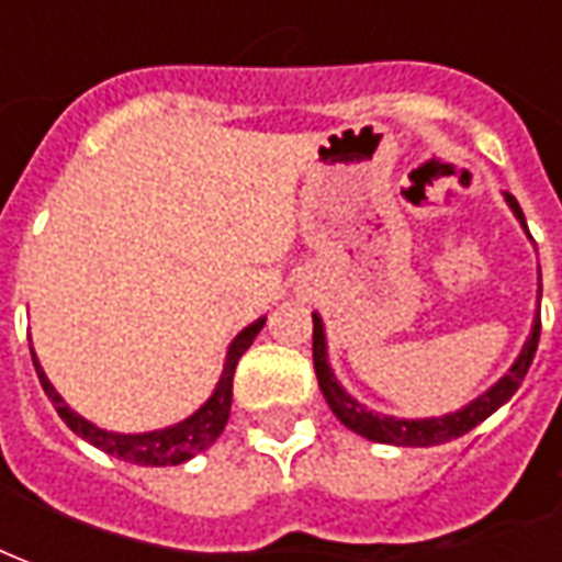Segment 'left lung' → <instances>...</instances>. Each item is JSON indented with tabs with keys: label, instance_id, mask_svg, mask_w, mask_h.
<instances>
[{
	"label": "left lung",
	"instance_id": "8db88e82",
	"mask_svg": "<svg viewBox=\"0 0 562 562\" xmlns=\"http://www.w3.org/2000/svg\"><path fill=\"white\" fill-rule=\"evenodd\" d=\"M506 196V203L515 212V218L521 221V227L527 231V221H524V212L518 206V200L512 194ZM530 236V231H527ZM533 239V236H530ZM539 296H542V276H539ZM539 331H542V321L536 314L533 329H530V338L521 347V353L515 359V366L499 376L497 383L482 392L479 398H473L467 407L454 413H446V416H431V419H395V416H383V413L368 411L366 404H359L353 395H347V389L335 380L329 368V353H326V331H323L321 314H314V371H317V383H321V392L326 404L331 407V413L338 419L356 431L359 437H368L374 443H389V446H440L449 443L454 437H464L467 431H473L479 422H485L494 411H499L506 401L518 392L521 380L527 376L530 366H533L536 347H539Z\"/></svg>",
	"mask_w": 562,
	"mask_h": 562
}]
</instances>
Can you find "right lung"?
Wrapping results in <instances>:
<instances>
[{"mask_svg": "<svg viewBox=\"0 0 562 562\" xmlns=\"http://www.w3.org/2000/svg\"><path fill=\"white\" fill-rule=\"evenodd\" d=\"M266 317L254 321L251 326L233 338V344L227 347V359H224V371H221V380L215 392L209 395V401L200 407L196 413H191L188 419L176 422L170 428H161V431H146V434H116V431H104L98 428L89 419H83L80 413H74L68 404L63 401V395L53 389V383L44 374L41 368L38 356L32 350V366L38 371V380L47 398L53 401L56 413L63 416V422L71 428L77 437H83L86 443L98 446L101 452L116 454L122 461L128 464H140V467H173V464H186L188 458H194L203 449L218 440V434L224 431V425L231 419V404H233V374H236V366H239L241 353L248 350L257 338V331L263 329Z\"/></svg>", "mask_w": 562, "mask_h": 562, "instance_id": "right-lung-1", "label": "right lung"}]
</instances>
